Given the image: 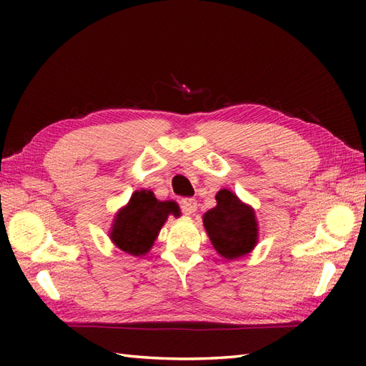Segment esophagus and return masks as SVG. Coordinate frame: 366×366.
Here are the masks:
<instances>
[{
    "instance_id": "obj_1",
    "label": "esophagus",
    "mask_w": 366,
    "mask_h": 366,
    "mask_svg": "<svg viewBox=\"0 0 366 366\" xmlns=\"http://www.w3.org/2000/svg\"><path fill=\"white\" fill-rule=\"evenodd\" d=\"M181 209H182V212L187 214V215L195 214L197 209H198L197 199H193V198H184V199L181 201Z\"/></svg>"
}]
</instances>
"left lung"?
I'll return each mask as SVG.
<instances>
[{
    "label": "left lung",
    "instance_id": "8db88e82",
    "mask_svg": "<svg viewBox=\"0 0 366 366\" xmlns=\"http://www.w3.org/2000/svg\"><path fill=\"white\" fill-rule=\"evenodd\" d=\"M217 206L203 217L209 239L219 254L234 259L253 250L258 242V223L253 209L223 189L215 195Z\"/></svg>",
    "mask_w": 366,
    "mask_h": 366
}]
</instances>
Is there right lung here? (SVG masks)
Instances as JSON below:
<instances>
[{
  "instance_id": "add662e5",
  "label": "right lung",
  "mask_w": 366,
  "mask_h": 366,
  "mask_svg": "<svg viewBox=\"0 0 366 366\" xmlns=\"http://www.w3.org/2000/svg\"><path fill=\"white\" fill-rule=\"evenodd\" d=\"M169 214L179 215L174 201H159L151 190L135 192L129 204L116 215L112 240L122 252L144 254L149 252Z\"/></svg>"
}]
</instances>
